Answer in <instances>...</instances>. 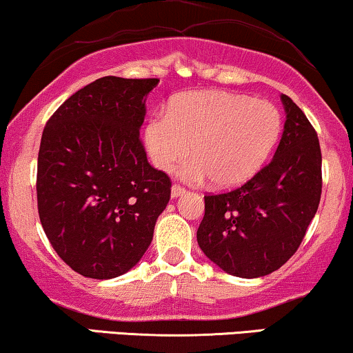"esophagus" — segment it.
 Listing matches in <instances>:
<instances>
[{
  "label": "esophagus",
  "mask_w": 353,
  "mask_h": 353,
  "mask_svg": "<svg viewBox=\"0 0 353 353\" xmlns=\"http://www.w3.org/2000/svg\"><path fill=\"white\" fill-rule=\"evenodd\" d=\"M185 192H186V190H185V188H181L180 185H173L172 186V197H173V199H176V197L183 196Z\"/></svg>",
  "instance_id": "esophagus-1"
}]
</instances>
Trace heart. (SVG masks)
Here are the masks:
<instances>
[{"label": "heart", "mask_w": 353, "mask_h": 353, "mask_svg": "<svg viewBox=\"0 0 353 353\" xmlns=\"http://www.w3.org/2000/svg\"><path fill=\"white\" fill-rule=\"evenodd\" d=\"M279 134L281 115L272 103L207 90L178 94L167 114H154L144 127V146L159 170H170L191 149L194 157L178 167V176L233 188L263 167Z\"/></svg>", "instance_id": "1"}]
</instances>
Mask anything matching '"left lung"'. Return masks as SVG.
Segmentation results:
<instances>
[{"label": "left lung", "instance_id": "left-lung-1", "mask_svg": "<svg viewBox=\"0 0 353 353\" xmlns=\"http://www.w3.org/2000/svg\"><path fill=\"white\" fill-rule=\"evenodd\" d=\"M276 152L238 190L205 196L197 244L239 278H260L296 254L321 197V149L315 128L286 94Z\"/></svg>", "mask_w": 353, "mask_h": 353}]
</instances>
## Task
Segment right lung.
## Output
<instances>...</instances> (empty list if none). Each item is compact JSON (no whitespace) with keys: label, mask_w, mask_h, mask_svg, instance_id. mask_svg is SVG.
<instances>
[{"label":"right lung","mask_w":353,"mask_h":353,"mask_svg":"<svg viewBox=\"0 0 353 353\" xmlns=\"http://www.w3.org/2000/svg\"><path fill=\"white\" fill-rule=\"evenodd\" d=\"M157 83L103 77L61 104L43 130L38 215L52 249L86 278L132 270L170 201V178L148 162L139 139Z\"/></svg>","instance_id":"1"}]
</instances>
